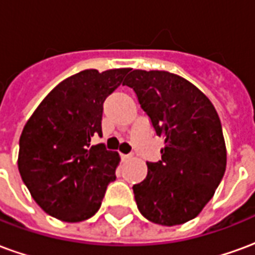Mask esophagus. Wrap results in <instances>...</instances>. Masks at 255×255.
Returning <instances> with one entry per match:
<instances>
[{
	"label": "esophagus",
	"instance_id": "esophagus-1",
	"mask_svg": "<svg viewBox=\"0 0 255 255\" xmlns=\"http://www.w3.org/2000/svg\"><path fill=\"white\" fill-rule=\"evenodd\" d=\"M133 155L132 154H122V160L123 161H127V160H131Z\"/></svg>",
	"mask_w": 255,
	"mask_h": 255
}]
</instances>
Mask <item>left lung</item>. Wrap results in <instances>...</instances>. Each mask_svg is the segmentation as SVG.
<instances>
[{
    "label": "left lung",
    "instance_id": "left-lung-1",
    "mask_svg": "<svg viewBox=\"0 0 255 255\" xmlns=\"http://www.w3.org/2000/svg\"><path fill=\"white\" fill-rule=\"evenodd\" d=\"M123 84L165 143L161 160L147 161V176L132 187L139 212L155 224H183L197 217L224 176L219 115L202 91L173 73L133 69Z\"/></svg>",
    "mask_w": 255,
    "mask_h": 255
}]
</instances>
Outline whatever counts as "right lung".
Masks as SVG:
<instances>
[{
    "label": "right lung",
    "mask_w": 255,
    "mask_h": 255,
    "mask_svg": "<svg viewBox=\"0 0 255 255\" xmlns=\"http://www.w3.org/2000/svg\"><path fill=\"white\" fill-rule=\"evenodd\" d=\"M128 68L75 73L46 95L23 128L20 176L47 214L68 223L94 216L108 184L116 180L119 153L104 143V102L123 83Z\"/></svg>",
    "instance_id": "1"
}]
</instances>
